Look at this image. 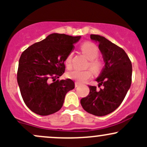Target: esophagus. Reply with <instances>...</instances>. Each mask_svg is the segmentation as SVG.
Segmentation results:
<instances>
[{
    "instance_id": "esophagus-1",
    "label": "esophagus",
    "mask_w": 147,
    "mask_h": 147,
    "mask_svg": "<svg viewBox=\"0 0 147 147\" xmlns=\"http://www.w3.org/2000/svg\"><path fill=\"white\" fill-rule=\"evenodd\" d=\"M79 85H80V84L78 83V82H75V88L78 87Z\"/></svg>"
}]
</instances>
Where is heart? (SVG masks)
Segmentation results:
<instances>
[{"instance_id": "b5f03b06", "label": "heart", "mask_w": 147, "mask_h": 147, "mask_svg": "<svg viewBox=\"0 0 147 147\" xmlns=\"http://www.w3.org/2000/svg\"><path fill=\"white\" fill-rule=\"evenodd\" d=\"M82 50L87 58L90 60L89 65L91 70L95 72H98L102 67L100 62L96 59L99 56L98 48L94 43L87 42L82 45ZM72 52H71L68 54L65 61V65L68 68H70L72 66ZM66 75L69 79H71L79 83H83L92 77V72L90 70H80L74 69L67 72Z\"/></svg>"}]
</instances>
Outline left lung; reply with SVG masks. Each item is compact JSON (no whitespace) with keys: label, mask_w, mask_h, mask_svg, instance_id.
<instances>
[{"label":"left lung","mask_w":147,"mask_h":147,"mask_svg":"<svg viewBox=\"0 0 147 147\" xmlns=\"http://www.w3.org/2000/svg\"><path fill=\"white\" fill-rule=\"evenodd\" d=\"M90 39L99 43L104 67L95 79L99 86H89L90 92L81 99L83 109L96 116H104L113 112L124 100L131 87L132 64L122 48L109 41L105 37L91 34Z\"/></svg>","instance_id":"1"}]
</instances>
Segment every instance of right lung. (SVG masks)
<instances>
[{"label":"right lung","instance_id":"right-lung-1","mask_svg":"<svg viewBox=\"0 0 147 147\" xmlns=\"http://www.w3.org/2000/svg\"><path fill=\"white\" fill-rule=\"evenodd\" d=\"M80 38L53 33L21 54L17 82L25 104L34 113L48 115L57 112L67 92L75 88L70 79H58L65 71V59Z\"/></svg>","mask_w":147,"mask_h":147}]
</instances>
